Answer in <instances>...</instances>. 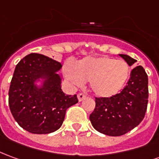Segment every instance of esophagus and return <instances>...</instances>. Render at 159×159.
<instances>
[{"label": "esophagus", "instance_id": "34e87169", "mask_svg": "<svg viewBox=\"0 0 159 159\" xmlns=\"http://www.w3.org/2000/svg\"><path fill=\"white\" fill-rule=\"evenodd\" d=\"M85 97H86V95H84L83 93H79V94L77 95V98H78V101H79V102L83 101Z\"/></svg>", "mask_w": 159, "mask_h": 159}]
</instances>
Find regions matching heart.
<instances>
[{"label": "heart", "mask_w": 159, "mask_h": 159, "mask_svg": "<svg viewBox=\"0 0 159 159\" xmlns=\"http://www.w3.org/2000/svg\"><path fill=\"white\" fill-rule=\"evenodd\" d=\"M126 61L109 57H86L76 66L67 62L64 65L65 77L75 85L89 83L91 90L100 97H111L124 88L129 77Z\"/></svg>", "instance_id": "obj_1"}]
</instances>
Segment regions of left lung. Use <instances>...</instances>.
<instances>
[{"label":"left lung","mask_w":159,"mask_h":159,"mask_svg":"<svg viewBox=\"0 0 159 159\" xmlns=\"http://www.w3.org/2000/svg\"><path fill=\"white\" fill-rule=\"evenodd\" d=\"M132 66L131 57L120 54ZM148 76L144 68L134 67L125 88L111 97H95V107L89 115L96 131L109 136H121L134 129L145 117L148 103Z\"/></svg>","instance_id":"left-lung-1"}]
</instances>
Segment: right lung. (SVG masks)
<instances>
[{"label":"right lung","instance_id":"right-lung-1","mask_svg":"<svg viewBox=\"0 0 159 159\" xmlns=\"http://www.w3.org/2000/svg\"><path fill=\"white\" fill-rule=\"evenodd\" d=\"M59 62L39 53L23 57L15 67L8 91V103L14 120L32 134H47L58 129L65 112L78 102L76 95H65L61 89V78L56 72ZM46 77L39 89L34 82Z\"/></svg>","mask_w":159,"mask_h":159}]
</instances>
